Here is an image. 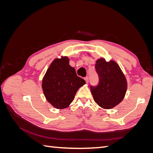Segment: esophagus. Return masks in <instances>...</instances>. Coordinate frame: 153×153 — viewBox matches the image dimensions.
<instances>
[{"instance_id":"obj_1","label":"esophagus","mask_w":153,"mask_h":153,"mask_svg":"<svg viewBox=\"0 0 153 153\" xmlns=\"http://www.w3.org/2000/svg\"><path fill=\"white\" fill-rule=\"evenodd\" d=\"M84 79H85V80L86 83L87 84V83L89 82V77H88V76H86V77H85Z\"/></svg>"}]
</instances>
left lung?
<instances>
[{"instance_id": "left-lung-1", "label": "left lung", "mask_w": 153, "mask_h": 153, "mask_svg": "<svg viewBox=\"0 0 153 153\" xmlns=\"http://www.w3.org/2000/svg\"><path fill=\"white\" fill-rule=\"evenodd\" d=\"M99 75V84L91 86L95 102L104 109H111L121 102L127 91V80L121 68L113 60L100 58L95 65Z\"/></svg>"}]
</instances>
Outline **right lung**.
Returning a JSON list of instances; mask_svg holds the SVG:
<instances>
[{
  "instance_id": "right-lung-1",
  "label": "right lung",
  "mask_w": 153,
  "mask_h": 153,
  "mask_svg": "<svg viewBox=\"0 0 153 153\" xmlns=\"http://www.w3.org/2000/svg\"><path fill=\"white\" fill-rule=\"evenodd\" d=\"M85 84L78 76L75 69L69 65L66 56L56 58L50 64L42 80L46 99L53 107L66 108L75 98L78 89Z\"/></svg>"
}]
</instances>
